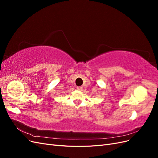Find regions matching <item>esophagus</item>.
<instances>
[{"label":"esophagus","mask_w":158,"mask_h":158,"mask_svg":"<svg viewBox=\"0 0 158 158\" xmlns=\"http://www.w3.org/2000/svg\"><path fill=\"white\" fill-rule=\"evenodd\" d=\"M76 88H77L78 90H80V91L82 89V87H81V86H78V87H76Z\"/></svg>","instance_id":"34e87169"}]
</instances>
